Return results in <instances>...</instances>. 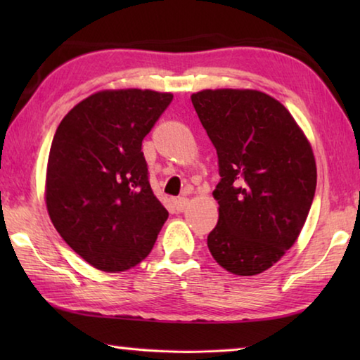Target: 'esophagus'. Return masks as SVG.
Listing matches in <instances>:
<instances>
[{"label":"esophagus","mask_w":360,"mask_h":360,"mask_svg":"<svg viewBox=\"0 0 360 360\" xmlns=\"http://www.w3.org/2000/svg\"><path fill=\"white\" fill-rule=\"evenodd\" d=\"M187 205H188V200L186 197H179V198L174 200V206H176V210H178V211L184 210Z\"/></svg>","instance_id":"34e87169"}]
</instances>
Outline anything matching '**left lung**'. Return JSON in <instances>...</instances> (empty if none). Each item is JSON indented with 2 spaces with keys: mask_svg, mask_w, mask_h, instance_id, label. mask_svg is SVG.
Segmentation results:
<instances>
[{
  "mask_svg": "<svg viewBox=\"0 0 360 360\" xmlns=\"http://www.w3.org/2000/svg\"><path fill=\"white\" fill-rule=\"evenodd\" d=\"M191 98L221 174L210 252L233 275H259L295 245L307 221L318 176L311 144L288 109L259 90L206 89Z\"/></svg>",
  "mask_w": 360,
  "mask_h": 360,
  "instance_id": "left-lung-1",
  "label": "left lung"
}]
</instances>
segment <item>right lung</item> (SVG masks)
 <instances>
[{"label": "right lung", "mask_w": 360, "mask_h": 360, "mask_svg": "<svg viewBox=\"0 0 360 360\" xmlns=\"http://www.w3.org/2000/svg\"><path fill=\"white\" fill-rule=\"evenodd\" d=\"M173 94L101 90L60 122L49 152L46 206L72 251L108 273L148 257L168 211L152 192L141 144Z\"/></svg>", "instance_id": "add662e5"}]
</instances>
